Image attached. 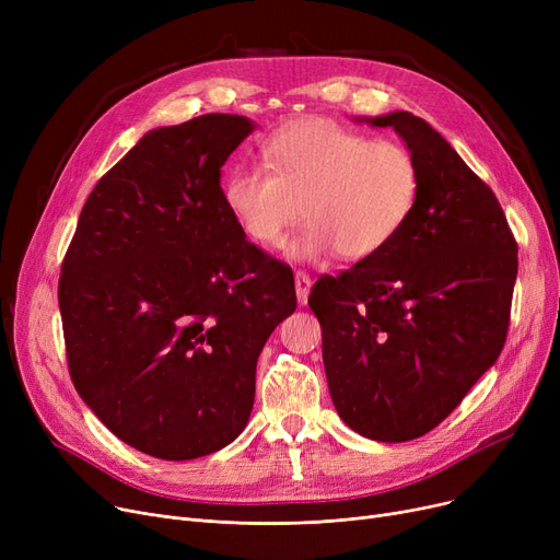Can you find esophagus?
Listing matches in <instances>:
<instances>
[{
  "label": "esophagus",
  "instance_id": "1",
  "mask_svg": "<svg viewBox=\"0 0 560 560\" xmlns=\"http://www.w3.org/2000/svg\"><path fill=\"white\" fill-rule=\"evenodd\" d=\"M311 277L306 272H295V290H298V302L300 306H304L308 302V292H311Z\"/></svg>",
  "mask_w": 560,
  "mask_h": 560
}]
</instances>
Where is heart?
Segmentation results:
<instances>
[{"instance_id": "obj_1", "label": "heart", "mask_w": 560, "mask_h": 560, "mask_svg": "<svg viewBox=\"0 0 560 560\" xmlns=\"http://www.w3.org/2000/svg\"><path fill=\"white\" fill-rule=\"evenodd\" d=\"M268 170L235 167L224 203L247 238L281 245L285 231L308 222L285 247L295 260H365L384 252L416 209L420 174L404 144L370 140L329 120H302L262 144Z\"/></svg>"}]
</instances>
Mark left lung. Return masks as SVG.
<instances>
[{
	"mask_svg": "<svg viewBox=\"0 0 560 560\" xmlns=\"http://www.w3.org/2000/svg\"><path fill=\"white\" fill-rule=\"evenodd\" d=\"M420 190L397 238L308 298L322 327L329 393L342 422L406 443L443 422L502 354L517 243L494 192L422 117L393 110Z\"/></svg>",
	"mask_w": 560,
	"mask_h": 560,
	"instance_id": "left-lung-1",
	"label": "left lung"
}]
</instances>
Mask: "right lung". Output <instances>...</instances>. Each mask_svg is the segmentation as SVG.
I'll return each mask as SVG.
<instances>
[{
  "instance_id": "1",
  "label": "right lung",
  "mask_w": 560,
  "mask_h": 560,
  "mask_svg": "<svg viewBox=\"0 0 560 560\" xmlns=\"http://www.w3.org/2000/svg\"><path fill=\"white\" fill-rule=\"evenodd\" d=\"M254 129L209 113L147 131L83 203L63 260L72 384L154 458H199L243 433L260 349L298 308L290 268L247 241L220 186Z\"/></svg>"
}]
</instances>
